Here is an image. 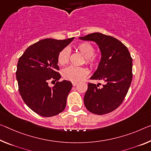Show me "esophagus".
Instances as JSON below:
<instances>
[{
  "label": "esophagus",
  "mask_w": 151,
  "mask_h": 151,
  "mask_svg": "<svg viewBox=\"0 0 151 151\" xmlns=\"http://www.w3.org/2000/svg\"><path fill=\"white\" fill-rule=\"evenodd\" d=\"M77 82H73V83H72V84H73V86H76V85H77Z\"/></svg>",
  "instance_id": "1"
}]
</instances>
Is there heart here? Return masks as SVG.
Segmentation results:
<instances>
[{"label": "heart", "instance_id": "obj_1", "mask_svg": "<svg viewBox=\"0 0 151 151\" xmlns=\"http://www.w3.org/2000/svg\"><path fill=\"white\" fill-rule=\"evenodd\" d=\"M76 49L86 58V63L90 65H94L96 63V59L93 56L95 52L93 45L88 42H83L78 44ZM70 50L68 47H65L60 52L58 56V63L61 66H64L68 63ZM88 71L87 68L83 67L69 66L64 69L62 72V75L66 80L76 82L83 79L88 75Z\"/></svg>", "mask_w": 151, "mask_h": 151}]
</instances>
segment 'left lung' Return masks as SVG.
Here are the masks:
<instances>
[{"instance_id":"left-lung-1","label":"left lung","mask_w":151,"mask_h":151,"mask_svg":"<svg viewBox=\"0 0 151 151\" xmlns=\"http://www.w3.org/2000/svg\"><path fill=\"white\" fill-rule=\"evenodd\" d=\"M79 39L93 42L99 46L101 60L90 78L105 83L102 88L88 83L85 106L93 114H108L120 106L128 91L132 79V59L127 47L114 37L97 32Z\"/></svg>"}]
</instances>
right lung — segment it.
I'll return each instance as SVG.
<instances>
[{"mask_svg":"<svg viewBox=\"0 0 151 151\" xmlns=\"http://www.w3.org/2000/svg\"><path fill=\"white\" fill-rule=\"evenodd\" d=\"M74 38L40 40L28 47L19 59L16 72L19 91L25 104L40 116H54L65 109L71 82L63 80L51 87L48 81L61 78L57 72L58 54Z\"/></svg>","mask_w":151,"mask_h":151,"instance_id":"1","label":"right lung"}]
</instances>
